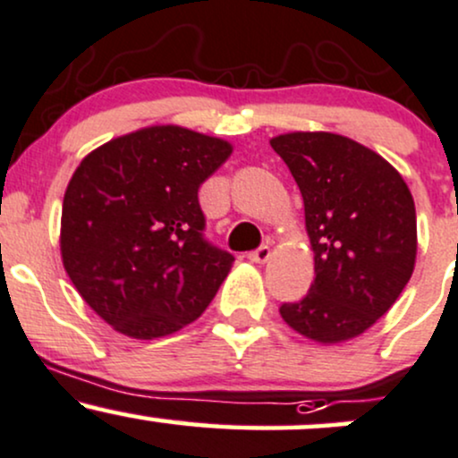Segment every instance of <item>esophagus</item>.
Returning <instances> with one entry per match:
<instances>
[{
  "label": "esophagus",
  "instance_id": "1",
  "mask_svg": "<svg viewBox=\"0 0 458 458\" xmlns=\"http://www.w3.org/2000/svg\"><path fill=\"white\" fill-rule=\"evenodd\" d=\"M269 256H271V247L269 245H260L259 250L250 251V254H247V259H250L251 262H259V265H262V262L269 260Z\"/></svg>",
  "mask_w": 458,
  "mask_h": 458
}]
</instances>
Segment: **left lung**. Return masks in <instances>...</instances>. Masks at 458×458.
I'll return each instance as SVG.
<instances>
[{
  "label": "left lung",
  "mask_w": 458,
  "mask_h": 458,
  "mask_svg": "<svg viewBox=\"0 0 458 458\" xmlns=\"http://www.w3.org/2000/svg\"><path fill=\"white\" fill-rule=\"evenodd\" d=\"M271 148L301 191L317 273L308 295L282 303L280 314L314 343H344L372 327L411 277V191L381 155L344 135L297 131Z\"/></svg>",
  "instance_id": "8db88e82"
}]
</instances>
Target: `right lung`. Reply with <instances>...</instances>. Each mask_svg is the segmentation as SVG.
<instances>
[{
    "label": "right lung",
    "mask_w": 458,
    "mask_h": 458,
    "mask_svg": "<svg viewBox=\"0 0 458 458\" xmlns=\"http://www.w3.org/2000/svg\"><path fill=\"white\" fill-rule=\"evenodd\" d=\"M228 141L174 124L92 150L68 182L60 250L79 295L115 331L170 335L207 310L234 256L204 239L198 189Z\"/></svg>",
    "instance_id": "right-lung-1"
}]
</instances>
